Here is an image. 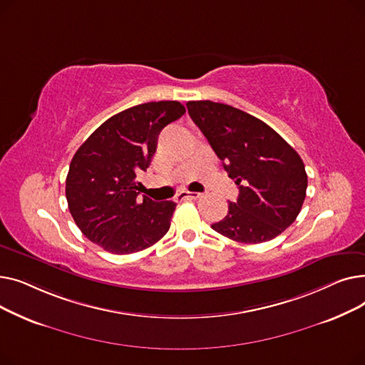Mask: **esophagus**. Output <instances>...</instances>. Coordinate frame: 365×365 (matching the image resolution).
I'll list each match as a JSON object with an SVG mask.
<instances>
[{"mask_svg": "<svg viewBox=\"0 0 365 365\" xmlns=\"http://www.w3.org/2000/svg\"><path fill=\"white\" fill-rule=\"evenodd\" d=\"M201 197V194L198 192H189V190H185V192L179 194L180 200H198Z\"/></svg>", "mask_w": 365, "mask_h": 365, "instance_id": "34e87169", "label": "esophagus"}]
</instances>
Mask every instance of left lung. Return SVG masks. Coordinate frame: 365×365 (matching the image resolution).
Masks as SVG:
<instances>
[{
    "label": "left lung",
    "mask_w": 365,
    "mask_h": 365,
    "mask_svg": "<svg viewBox=\"0 0 365 365\" xmlns=\"http://www.w3.org/2000/svg\"><path fill=\"white\" fill-rule=\"evenodd\" d=\"M227 175L240 187L227 215L212 227L223 237L259 244L278 237L300 213L308 175L299 153L253 115L212 101L187 102Z\"/></svg>",
    "instance_id": "8db88e82"
}]
</instances>
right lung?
Instances as JSON below:
<instances>
[{
  "instance_id": "1",
  "label": "right lung",
  "mask_w": 365,
  "mask_h": 365,
  "mask_svg": "<svg viewBox=\"0 0 365 365\" xmlns=\"http://www.w3.org/2000/svg\"><path fill=\"white\" fill-rule=\"evenodd\" d=\"M186 112L176 101L149 102L106 120L78 148L66 178L69 212L81 232L103 250L130 255L160 241L176 210L173 201L139 197L161 130Z\"/></svg>"
}]
</instances>
